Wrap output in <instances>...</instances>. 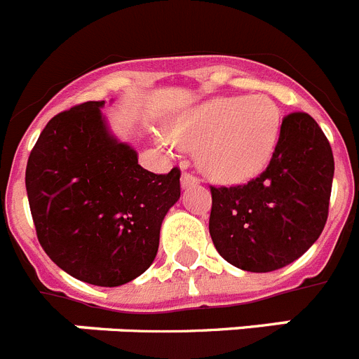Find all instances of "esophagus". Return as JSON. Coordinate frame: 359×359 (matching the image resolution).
I'll use <instances>...</instances> for the list:
<instances>
[{
    "mask_svg": "<svg viewBox=\"0 0 359 359\" xmlns=\"http://www.w3.org/2000/svg\"><path fill=\"white\" fill-rule=\"evenodd\" d=\"M198 183H199V177L194 176L192 172L182 174V185L183 187H192V185H198Z\"/></svg>",
    "mask_w": 359,
    "mask_h": 359,
    "instance_id": "34e87169",
    "label": "esophagus"
}]
</instances>
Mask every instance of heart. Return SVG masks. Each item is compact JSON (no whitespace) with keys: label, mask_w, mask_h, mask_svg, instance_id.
Wrapping results in <instances>:
<instances>
[{"label":"heart","mask_w":359,"mask_h":359,"mask_svg":"<svg viewBox=\"0 0 359 359\" xmlns=\"http://www.w3.org/2000/svg\"><path fill=\"white\" fill-rule=\"evenodd\" d=\"M280 111L266 95L215 97L177 116L172 140L198 149V163L215 182H246L273 156ZM163 144H170L163 140Z\"/></svg>","instance_id":"b5f03b06"}]
</instances>
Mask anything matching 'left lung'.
I'll return each mask as SVG.
<instances>
[{
	"label": "left lung",
	"mask_w": 359,
	"mask_h": 359,
	"mask_svg": "<svg viewBox=\"0 0 359 359\" xmlns=\"http://www.w3.org/2000/svg\"><path fill=\"white\" fill-rule=\"evenodd\" d=\"M334 158L315 118H282L268 167L248 183L214 187L208 230L224 261L253 273L297 261L322 233L329 215Z\"/></svg>",
	"instance_id": "8db88e82"
}]
</instances>
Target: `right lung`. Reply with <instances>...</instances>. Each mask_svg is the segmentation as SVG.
<instances>
[{"mask_svg":"<svg viewBox=\"0 0 359 359\" xmlns=\"http://www.w3.org/2000/svg\"><path fill=\"white\" fill-rule=\"evenodd\" d=\"M100 102L53 116L25 174L39 244L72 277L93 286L131 282L152 264L165 214L180 199L182 170L142 169L106 129Z\"/></svg>","mask_w":359,"mask_h":359,"instance_id":"add662e5","label":"right lung"}]
</instances>
